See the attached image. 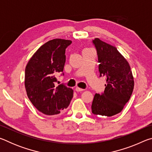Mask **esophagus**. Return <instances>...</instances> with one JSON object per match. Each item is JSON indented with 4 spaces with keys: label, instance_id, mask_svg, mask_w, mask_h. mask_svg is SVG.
Wrapping results in <instances>:
<instances>
[{
    "label": "esophagus",
    "instance_id": "obj_1",
    "mask_svg": "<svg viewBox=\"0 0 152 152\" xmlns=\"http://www.w3.org/2000/svg\"><path fill=\"white\" fill-rule=\"evenodd\" d=\"M75 90H76V91H77V92H81V91H84V89L79 88V87H76Z\"/></svg>",
    "mask_w": 152,
    "mask_h": 152
}]
</instances>
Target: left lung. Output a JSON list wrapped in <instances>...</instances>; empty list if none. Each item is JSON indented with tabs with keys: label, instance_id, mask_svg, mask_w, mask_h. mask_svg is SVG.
I'll return each mask as SVG.
<instances>
[{
	"label": "left lung",
	"instance_id": "8db88e82",
	"mask_svg": "<svg viewBox=\"0 0 152 152\" xmlns=\"http://www.w3.org/2000/svg\"><path fill=\"white\" fill-rule=\"evenodd\" d=\"M92 43L100 63V77H105L107 84L103 93L95 94L92 113L112 117L121 111L132 96L134 88L132 72L128 61L116 48L99 38H95Z\"/></svg>",
	"mask_w": 152,
	"mask_h": 152
}]
</instances>
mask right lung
Returning <instances> with one entry per match:
<instances>
[{
	"instance_id": "obj_1",
	"label": "right lung",
	"mask_w": 152,
	"mask_h": 152,
	"mask_svg": "<svg viewBox=\"0 0 152 152\" xmlns=\"http://www.w3.org/2000/svg\"><path fill=\"white\" fill-rule=\"evenodd\" d=\"M71 43L72 41L62 39L49 41L36 51L25 68L27 96L33 106L45 115L62 112L73 97V90L62 84L57 86L56 77L63 72L66 49Z\"/></svg>"
}]
</instances>
